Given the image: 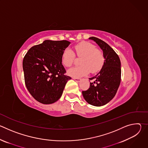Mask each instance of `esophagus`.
Instances as JSON below:
<instances>
[{"mask_svg": "<svg viewBox=\"0 0 148 148\" xmlns=\"http://www.w3.org/2000/svg\"><path fill=\"white\" fill-rule=\"evenodd\" d=\"M73 78L75 81H77V82H79L81 80V78H75V77H73Z\"/></svg>", "mask_w": 148, "mask_h": 148, "instance_id": "esophagus-1", "label": "esophagus"}]
</instances>
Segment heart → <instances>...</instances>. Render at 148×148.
Returning a JSON list of instances; mask_svg holds the SVG:
<instances>
[{
  "label": "heart",
  "instance_id": "heart-1",
  "mask_svg": "<svg viewBox=\"0 0 148 148\" xmlns=\"http://www.w3.org/2000/svg\"><path fill=\"white\" fill-rule=\"evenodd\" d=\"M75 53L78 57H82L80 60L81 65L74 67L68 71V74L73 77H81L91 71L96 73L103 66L105 57L102 51L91 43L83 41L74 46ZM75 54L70 49H66L61 55L63 65L69 67L72 66L75 60Z\"/></svg>",
  "mask_w": 148,
  "mask_h": 148
}]
</instances>
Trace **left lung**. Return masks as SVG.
<instances>
[{"label": "left lung", "mask_w": 148, "mask_h": 148, "mask_svg": "<svg viewBox=\"0 0 148 148\" xmlns=\"http://www.w3.org/2000/svg\"><path fill=\"white\" fill-rule=\"evenodd\" d=\"M103 51L105 62L100 71L90 78V88L82 92L85 100L90 105L101 107L108 103L115 97L119 88L121 78V61L115 51L105 41L91 37Z\"/></svg>", "instance_id": "obj_1"}]
</instances>
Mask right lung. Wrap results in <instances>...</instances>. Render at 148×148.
<instances>
[{
  "label": "right lung",
  "mask_w": 148,
  "mask_h": 148,
  "mask_svg": "<svg viewBox=\"0 0 148 148\" xmlns=\"http://www.w3.org/2000/svg\"><path fill=\"white\" fill-rule=\"evenodd\" d=\"M71 43L67 40H45L30 48L23 61L25 81L32 97L43 104L58 101L67 81L62 64V53Z\"/></svg>",
  "instance_id": "right-lung-1"
}]
</instances>
